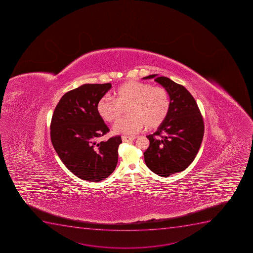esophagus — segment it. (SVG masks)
<instances>
[{"label":"esophagus","mask_w":253,"mask_h":253,"mask_svg":"<svg viewBox=\"0 0 253 253\" xmlns=\"http://www.w3.org/2000/svg\"><path fill=\"white\" fill-rule=\"evenodd\" d=\"M122 138L123 142H129V141H133L135 139V137H129V136H122L121 137Z\"/></svg>","instance_id":"34e87169"}]
</instances>
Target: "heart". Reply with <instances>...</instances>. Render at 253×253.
Listing matches in <instances>:
<instances>
[{
  "label": "heart",
  "instance_id": "heart-1",
  "mask_svg": "<svg viewBox=\"0 0 253 253\" xmlns=\"http://www.w3.org/2000/svg\"><path fill=\"white\" fill-rule=\"evenodd\" d=\"M168 91L149 83L130 81L124 83L115 91V98L104 95L97 103L98 114L109 123L122 117L125 109L130 114L114 125V132L134 134L144 127L152 129L159 127L170 110Z\"/></svg>",
  "mask_w": 253,
  "mask_h": 253
}]
</instances>
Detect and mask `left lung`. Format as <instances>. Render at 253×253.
I'll return each instance as SVG.
<instances>
[{
  "instance_id": "obj_1",
  "label": "left lung",
  "mask_w": 253,
  "mask_h": 253,
  "mask_svg": "<svg viewBox=\"0 0 253 253\" xmlns=\"http://www.w3.org/2000/svg\"><path fill=\"white\" fill-rule=\"evenodd\" d=\"M154 81L165 88L170 97V110L158 130L150 135L144 152L146 165L163 177L185 170L197 155L205 132L197 103L182 85L157 74L143 79Z\"/></svg>"
}]
</instances>
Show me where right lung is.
I'll use <instances>...</instances> for the list:
<instances>
[{
  "mask_svg": "<svg viewBox=\"0 0 253 253\" xmlns=\"http://www.w3.org/2000/svg\"><path fill=\"white\" fill-rule=\"evenodd\" d=\"M110 83L84 84L63 95L51 120L53 148L76 176L97 182L107 178L118 163L120 136L98 143L110 131L98 114L97 103Z\"/></svg>",
  "mask_w": 253,
  "mask_h": 253,
  "instance_id": "1",
  "label": "right lung"
}]
</instances>
